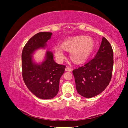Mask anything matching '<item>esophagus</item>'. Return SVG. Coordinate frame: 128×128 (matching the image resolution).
I'll list each match as a JSON object with an SVG mask.
<instances>
[{"label": "esophagus", "mask_w": 128, "mask_h": 128, "mask_svg": "<svg viewBox=\"0 0 128 128\" xmlns=\"http://www.w3.org/2000/svg\"><path fill=\"white\" fill-rule=\"evenodd\" d=\"M65 70H66V72H71V71H72V69L69 68L68 66H66Z\"/></svg>", "instance_id": "1"}]
</instances>
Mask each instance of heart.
<instances>
[{
  "label": "heart",
  "mask_w": 128,
  "mask_h": 128,
  "mask_svg": "<svg viewBox=\"0 0 128 128\" xmlns=\"http://www.w3.org/2000/svg\"><path fill=\"white\" fill-rule=\"evenodd\" d=\"M95 47V43L90 36H80L66 39L62 47L54 48L55 58L58 61L62 62L66 58L63 50L70 52L71 60L75 63H82L88 59Z\"/></svg>",
  "instance_id": "obj_1"
}]
</instances>
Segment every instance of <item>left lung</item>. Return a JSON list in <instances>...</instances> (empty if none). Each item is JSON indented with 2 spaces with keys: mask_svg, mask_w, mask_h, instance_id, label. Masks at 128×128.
Listing matches in <instances>:
<instances>
[{
  "mask_svg": "<svg viewBox=\"0 0 128 128\" xmlns=\"http://www.w3.org/2000/svg\"><path fill=\"white\" fill-rule=\"evenodd\" d=\"M113 66V50L103 37L94 59L73 70L77 92L90 98L103 92L111 80Z\"/></svg>",
  "mask_w": 128,
  "mask_h": 128,
  "instance_id": "left-lung-1",
  "label": "left lung"
}]
</instances>
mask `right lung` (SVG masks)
<instances>
[{
  "label": "right lung",
  "mask_w": 128,
  "mask_h": 128,
  "mask_svg": "<svg viewBox=\"0 0 128 128\" xmlns=\"http://www.w3.org/2000/svg\"><path fill=\"white\" fill-rule=\"evenodd\" d=\"M51 32H40L32 36L22 50V72L26 86L38 98L50 99L58 94L59 81L65 71L66 66L56 63L53 53L47 51L44 60L36 63L33 55L40 48H45L47 42L50 40Z\"/></svg>",
  "instance_id": "right-lung-1"
}]
</instances>
